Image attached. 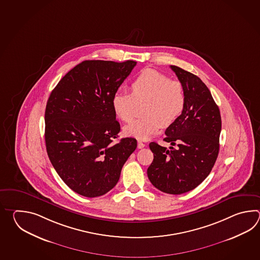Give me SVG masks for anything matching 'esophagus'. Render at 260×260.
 I'll list each match as a JSON object with an SVG mask.
<instances>
[{
    "label": "esophagus",
    "mask_w": 260,
    "mask_h": 260,
    "mask_svg": "<svg viewBox=\"0 0 260 260\" xmlns=\"http://www.w3.org/2000/svg\"><path fill=\"white\" fill-rule=\"evenodd\" d=\"M146 145L143 143V142H141V141H138V149H143L144 147H145Z\"/></svg>",
    "instance_id": "1"
}]
</instances>
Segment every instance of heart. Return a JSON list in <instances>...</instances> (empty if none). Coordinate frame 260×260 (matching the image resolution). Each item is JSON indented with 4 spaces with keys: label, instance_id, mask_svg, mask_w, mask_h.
Segmentation results:
<instances>
[{
    "label": "heart",
    "instance_id": "obj_1",
    "mask_svg": "<svg viewBox=\"0 0 260 260\" xmlns=\"http://www.w3.org/2000/svg\"><path fill=\"white\" fill-rule=\"evenodd\" d=\"M131 94L119 91L112 95L111 107L122 122L134 118L137 105L146 104V118L130 122L123 133L132 138L147 140L157 134L161 126H169L182 114L186 105V93L182 83L170 80L155 70H145L130 85Z\"/></svg>",
    "mask_w": 260,
    "mask_h": 260
}]
</instances>
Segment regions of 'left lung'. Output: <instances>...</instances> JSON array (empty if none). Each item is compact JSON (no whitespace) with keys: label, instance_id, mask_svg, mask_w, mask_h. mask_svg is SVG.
Listing matches in <instances>:
<instances>
[{"label":"left lung","instance_id":"obj_1","mask_svg":"<svg viewBox=\"0 0 260 260\" xmlns=\"http://www.w3.org/2000/svg\"><path fill=\"white\" fill-rule=\"evenodd\" d=\"M170 68L186 93L182 114L167 127L164 138L177 148L149 143L153 160L147 173L155 188L177 195L196 188L210 174L219 151L221 116L209 89L198 76L179 67Z\"/></svg>","mask_w":260,"mask_h":260}]
</instances>
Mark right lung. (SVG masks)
Instances as JSON below:
<instances>
[{
    "instance_id": "1",
    "label": "right lung",
    "mask_w": 260,
    "mask_h": 260,
    "mask_svg": "<svg viewBox=\"0 0 260 260\" xmlns=\"http://www.w3.org/2000/svg\"><path fill=\"white\" fill-rule=\"evenodd\" d=\"M137 62L85 60L61 79L46 104L45 145L52 166L76 193L94 198L116 185L137 139L118 138L111 99Z\"/></svg>"
}]
</instances>
